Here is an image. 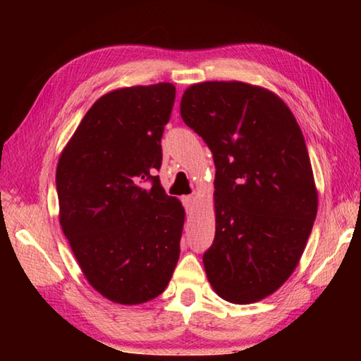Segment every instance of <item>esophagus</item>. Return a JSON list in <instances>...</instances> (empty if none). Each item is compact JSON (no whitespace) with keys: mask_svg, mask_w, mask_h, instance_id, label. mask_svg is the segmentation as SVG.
<instances>
[{"mask_svg":"<svg viewBox=\"0 0 361 361\" xmlns=\"http://www.w3.org/2000/svg\"><path fill=\"white\" fill-rule=\"evenodd\" d=\"M181 202H183V205H185L186 212H192V209H194V195H183Z\"/></svg>","mask_w":361,"mask_h":361,"instance_id":"esophagus-1","label":"esophagus"}]
</instances>
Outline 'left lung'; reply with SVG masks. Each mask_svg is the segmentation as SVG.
Here are the masks:
<instances>
[{"label": "left lung", "instance_id": "1", "mask_svg": "<svg viewBox=\"0 0 361 361\" xmlns=\"http://www.w3.org/2000/svg\"><path fill=\"white\" fill-rule=\"evenodd\" d=\"M180 113L216 169L215 240L204 253L209 282L229 302L264 299L295 271L317 216L302 132L280 97L240 81L192 84Z\"/></svg>", "mask_w": 361, "mask_h": 361}]
</instances>
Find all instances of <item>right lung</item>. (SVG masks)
Segmentation results:
<instances>
[{
	"label": "right lung",
	"mask_w": 361,
	"mask_h": 361,
	"mask_svg": "<svg viewBox=\"0 0 361 361\" xmlns=\"http://www.w3.org/2000/svg\"><path fill=\"white\" fill-rule=\"evenodd\" d=\"M173 102L170 82L113 90L85 113L59 159L60 226L87 282L113 302L154 299L180 258L185 209L151 175L161 169Z\"/></svg>",
	"instance_id": "1"
}]
</instances>
